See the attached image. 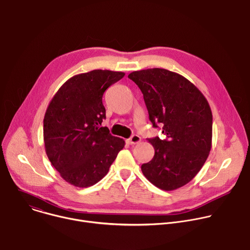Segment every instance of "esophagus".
<instances>
[{"mask_svg": "<svg viewBox=\"0 0 250 250\" xmlns=\"http://www.w3.org/2000/svg\"><path fill=\"white\" fill-rule=\"evenodd\" d=\"M140 141V136H138L137 134H133L129 139H128V142L130 145H136L138 144V142Z\"/></svg>", "mask_w": 250, "mask_h": 250, "instance_id": "1", "label": "esophagus"}]
</instances>
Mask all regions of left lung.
Returning a JSON list of instances; mask_svg holds the SVG:
<instances>
[{"mask_svg":"<svg viewBox=\"0 0 250 250\" xmlns=\"http://www.w3.org/2000/svg\"><path fill=\"white\" fill-rule=\"evenodd\" d=\"M128 78L144 94L154 127L161 124L164 140L147 139L154 156L141 165L146 179L157 188L173 191L189 183L205 164L212 136V115L202 92L172 71L151 68L133 71Z\"/></svg>","mask_w":250,"mask_h":250,"instance_id":"obj_1","label":"left lung"}]
</instances>
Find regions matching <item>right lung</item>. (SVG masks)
<instances>
[{"label": "right lung", "instance_id": "1", "mask_svg": "<svg viewBox=\"0 0 250 250\" xmlns=\"http://www.w3.org/2000/svg\"><path fill=\"white\" fill-rule=\"evenodd\" d=\"M124 72L93 70L68 79L51 99L43 120L46 155L63 179L75 187L95 185L109 172L123 138L102 126L104 92Z\"/></svg>", "mask_w": 250, "mask_h": 250}]
</instances>
